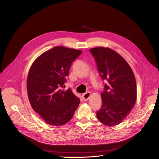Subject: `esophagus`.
I'll return each instance as SVG.
<instances>
[{"mask_svg": "<svg viewBox=\"0 0 159 159\" xmlns=\"http://www.w3.org/2000/svg\"><path fill=\"white\" fill-rule=\"evenodd\" d=\"M90 96H91V93L90 92H87V93H85V94H83L82 95V98L84 101H87L90 98Z\"/></svg>", "mask_w": 159, "mask_h": 159, "instance_id": "esophagus-1", "label": "esophagus"}]
</instances>
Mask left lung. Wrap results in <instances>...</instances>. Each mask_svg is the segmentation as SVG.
Here are the masks:
<instances>
[{"mask_svg": "<svg viewBox=\"0 0 159 159\" xmlns=\"http://www.w3.org/2000/svg\"><path fill=\"white\" fill-rule=\"evenodd\" d=\"M100 77L107 80L101 94L102 106L96 112L99 122L107 126L117 125L129 114L135 105L137 91L133 71L117 52L108 48L90 49Z\"/></svg>", "mask_w": 159, "mask_h": 159, "instance_id": "obj_1", "label": "left lung"}]
</instances>
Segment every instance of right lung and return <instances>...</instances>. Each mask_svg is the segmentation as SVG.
I'll return each instance as SVG.
<instances>
[{"label": "right lung", "mask_w": 159, "mask_h": 159, "mask_svg": "<svg viewBox=\"0 0 159 159\" xmlns=\"http://www.w3.org/2000/svg\"><path fill=\"white\" fill-rule=\"evenodd\" d=\"M82 52L56 46L40 55L30 68L28 99L34 110L48 124H65L79 105V98L70 89L65 91L63 87L72 62Z\"/></svg>", "instance_id": "right-lung-1"}]
</instances>
